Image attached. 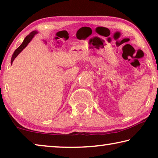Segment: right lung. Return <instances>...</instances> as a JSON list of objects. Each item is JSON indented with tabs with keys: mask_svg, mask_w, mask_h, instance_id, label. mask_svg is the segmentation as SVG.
<instances>
[{
	"mask_svg": "<svg viewBox=\"0 0 158 158\" xmlns=\"http://www.w3.org/2000/svg\"><path fill=\"white\" fill-rule=\"evenodd\" d=\"M37 33V31H33L31 32V33L28 35H27L26 37V38L24 39V40H23V42H22V44H21L19 47L17 49H16L14 53H13L12 56V59H11V64L12 63L13 61H14L15 58L17 56L19 53L21 51H22L24 48L27 46L28 44L29 43V42H31V40H32V38L34 37V35L35 34Z\"/></svg>",
	"mask_w": 158,
	"mask_h": 158,
	"instance_id": "1",
	"label": "right lung"
}]
</instances>
